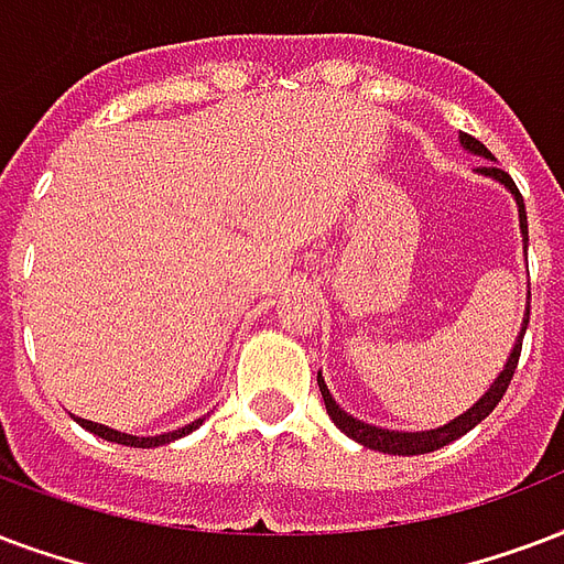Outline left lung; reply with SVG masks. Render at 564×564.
I'll list each match as a JSON object with an SVG mask.
<instances>
[{"instance_id":"8db88e82","label":"left lung","mask_w":564,"mask_h":564,"mask_svg":"<svg viewBox=\"0 0 564 564\" xmlns=\"http://www.w3.org/2000/svg\"><path fill=\"white\" fill-rule=\"evenodd\" d=\"M458 141H462V148L473 156H482L488 162H497L494 153L485 148L482 141H476L473 135L467 132H458ZM476 174H482V177H491L497 180L500 186L509 188V195L514 197V204H518V218H521V234H523V251H527V245H530V234H527V209H523V197L518 192V186L511 183V177L506 171H500L497 165H485V167H476ZM527 322H530V304H527V311H523V322H521V330H518V337H514V346H511L509 358L502 364L500 376L494 378L491 387L485 390L482 397L476 399V405H470L464 414H458L455 420L449 423L437 425V429H425V432H397V429H381V425H372V423H364L358 416H351L349 411H343L337 405V399L330 397L328 384H325V378L322 372L316 376L319 381V390H322V399H325V408H328V416L334 420L339 432L351 441H358L360 446H367V449H378V453H387V455H425V453H435L441 446L453 444L458 441L462 435H467L473 425H479L485 416L491 414L497 402L502 399V393L509 390V381L514 376V367H518V358H521V346H523V334H527Z\"/></svg>"}]
</instances>
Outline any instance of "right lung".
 I'll return each mask as SVG.
<instances>
[{
    "label": "right lung",
    "instance_id": "right-lung-1",
    "mask_svg": "<svg viewBox=\"0 0 564 564\" xmlns=\"http://www.w3.org/2000/svg\"><path fill=\"white\" fill-rule=\"evenodd\" d=\"M204 420L206 416H200V420H195V423L183 425V429H174V432H165V435L139 437V435H127V432H118V429H109V425L91 423V420H82V416H76V423H79L82 429H88V432H94V435L102 437V441H111V444H123V446H139V449H153V446L171 444V441H177V437H186L188 432H195L197 425L204 423Z\"/></svg>",
    "mask_w": 564,
    "mask_h": 564
}]
</instances>
